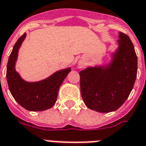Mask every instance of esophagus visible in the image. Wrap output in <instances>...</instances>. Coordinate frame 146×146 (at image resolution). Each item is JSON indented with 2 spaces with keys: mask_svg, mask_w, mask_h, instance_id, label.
<instances>
[{
  "mask_svg": "<svg viewBox=\"0 0 146 146\" xmlns=\"http://www.w3.org/2000/svg\"><path fill=\"white\" fill-rule=\"evenodd\" d=\"M83 66H84V62L83 61H80L79 63H78V67L79 68H82Z\"/></svg>",
  "mask_w": 146,
  "mask_h": 146,
  "instance_id": "obj_1",
  "label": "esophagus"
}]
</instances>
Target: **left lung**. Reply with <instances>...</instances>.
<instances>
[{"label":"left lung","instance_id":"8db88e82","mask_svg":"<svg viewBox=\"0 0 146 146\" xmlns=\"http://www.w3.org/2000/svg\"><path fill=\"white\" fill-rule=\"evenodd\" d=\"M117 43L109 63L88 66L80 73L83 102L99 113L118 110L129 97L136 79L137 56L132 41L119 32Z\"/></svg>","mask_w":146,"mask_h":146}]
</instances>
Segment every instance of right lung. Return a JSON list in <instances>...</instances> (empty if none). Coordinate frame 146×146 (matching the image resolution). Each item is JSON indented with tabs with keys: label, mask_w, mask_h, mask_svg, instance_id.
Here are the masks:
<instances>
[{
	"label": "right lung",
	"mask_w": 146,
	"mask_h": 146,
	"mask_svg": "<svg viewBox=\"0 0 146 146\" xmlns=\"http://www.w3.org/2000/svg\"><path fill=\"white\" fill-rule=\"evenodd\" d=\"M24 33L14 46L7 65V80L11 95L20 105L29 111H43L55 104L59 90L64 79L71 71L70 67L53 73L44 80L27 82L16 71L19 49L26 37Z\"/></svg>",
	"instance_id": "1"
}]
</instances>
